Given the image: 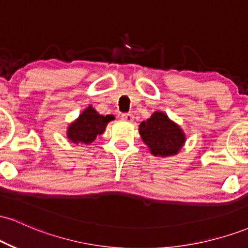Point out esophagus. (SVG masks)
I'll use <instances>...</instances> for the list:
<instances>
[{
  "label": "esophagus",
  "instance_id": "obj_1",
  "mask_svg": "<svg viewBox=\"0 0 248 248\" xmlns=\"http://www.w3.org/2000/svg\"><path fill=\"white\" fill-rule=\"evenodd\" d=\"M122 120L124 121H128V122H132L134 120V115L132 114V113H124V114L121 115Z\"/></svg>",
  "mask_w": 248,
  "mask_h": 248
}]
</instances>
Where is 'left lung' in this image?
<instances>
[{"mask_svg":"<svg viewBox=\"0 0 248 248\" xmlns=\"http://www.w3.org/2000/svg\"><path fill=\"white\" fill-rule=\"evenodd\" d=\"M139 132L153 155L161 157L176 155L186 142L181 128L161 112H155L152 118L142 121Z\"/></svg>","mask_w":248,"mask_h":248,"instance_id":"obj_1","label":"left lung"}]
</instances>
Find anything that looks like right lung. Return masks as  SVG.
Masks as SVG:
<instances>
[{
    "label": "right lung",
    "mask_w": 248,
    "mask_h": 248,
    "mask_svg": "<svg viewBox=\"0 0 248 248\" xmlns=\"http://www.w3.org/2000/svg\"><path fill=\"white\" fill-rule=\"evenodd\" d=\"M114 116H102L92 107H88L79 115L78 120L71 124L67 130V138L75 143L88 144L96 139V136L104 133L105 128Z\"/></svg>",
    "instance_id": "add662e5"
}]
</instances>
